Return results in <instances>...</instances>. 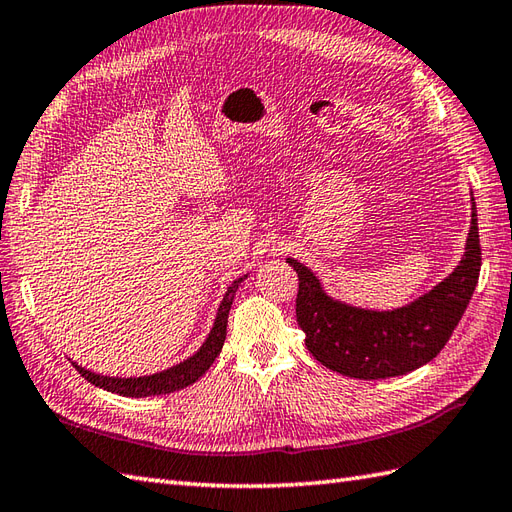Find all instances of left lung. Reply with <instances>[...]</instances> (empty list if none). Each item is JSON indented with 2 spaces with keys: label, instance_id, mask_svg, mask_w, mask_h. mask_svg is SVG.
Segmentation results:
<instances>
[{
  "label": "left lung",
  "instance_id": "8db88e82",
  "mask_svg": "<svg viewBox=\"0 0 512 512\" xmlns=\"http://www.w3.org/2000/svg\"><path fill=\"white\" fill-rule=\"evenodd\" d=\"M471 207V231L458 268L434 290L392 312L360 310L334 301L310 268L288 259L299 275L296 320L314 358L355 379L406 375L434 360L454 334L480 277L482 248L475 202Z\"/></svg>",
  "mask_w": 512,
  "mask_h": 512
}]
</instances>
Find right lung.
Here are the masks:
<instances>
[{
    "label": "right lung",
    "mask_w": 512,
    "mask_h": 512,
    "mask_svg": "<svg viewBox=\"0 0 512 512\" xmlns=\"http://www.w3.org/2000/svg\"><path fill=\"white\" fill-rule=\"evenodd\" d=\"M244 279L246 277H240L229 285V290L224 294V299L218 307L216 323H213L209 338L198 349V353H194L192 358H187L185 362L168 368V371L146 375V377H104L74 364L76 371L93 386H100L104 390L115 392V395H124V397H154V395H168V392L187 388L189 384H194L200 375H205L207 368L220 355L224 338H227V323H229V310L233 305V296L237 292V285H240Z\"/></svg>",
    "instance_id": "add662e5"
}]
</instances>
